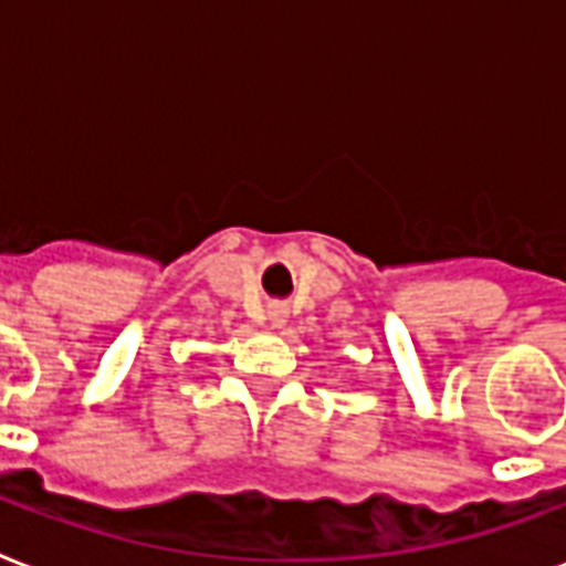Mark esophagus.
<instances>
[{
  "label": "esophagus",
  "mask_w": 566,
  "mask_h": 566,
  "mask_svg": "<svg viewBox=\"0 0 566 566\" xmlns=\"http://www.w3.org/2000/svg\"><path fill=\"white\" fill-rule=\"evenodd\" d=\"M270 326H273V329H284V326H287V308H284V305H270Z\"/></svg>",
  "instance_id": "34e87169"
}]
</instances>
